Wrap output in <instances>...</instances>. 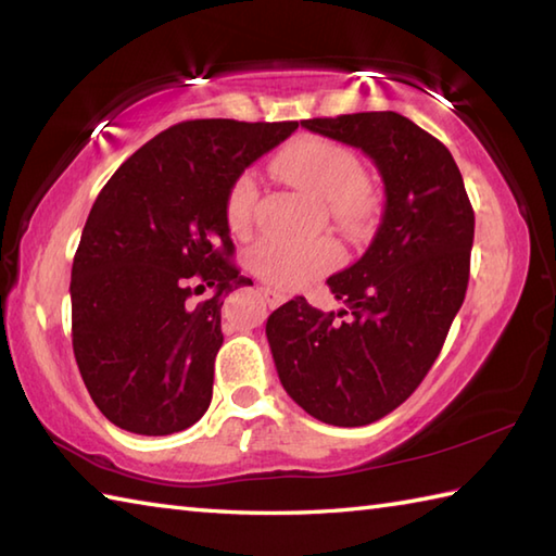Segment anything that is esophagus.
<instances>
[{"mask_svg":"<svg viewBox=\"0 0 556 556\" xmlns=\"http://www.w3.org/2000/svg\"><path fill=\"white\" fill-rule=\"evenodd\" d=\"M260 293H263V299L269 303V305H279V303H285V293H279V291H275V289H269V287H260Z\"/></svg>","mask_w":556,"mask_h":556,"instance_id":"obj_1","label":"esophagus"}]
</instances>
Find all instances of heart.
Wrapping results in <instances>:
<instances>
[{"instance_id":"1","label":"heart","mask_w":556,"mask_h":556,"mask_svg":"<svg viewBox=\"0 0 556 556\" xmlns=\"http://www.w3.org/2000/svg\"><path fill=\"white\" fill-rule=\"evenodd\" d=\"M277 172L301 191L329 200L334 219L346 231L358 233L368 227L375 198L365 186L361 160L334 140L305 136L277 157ZM260 188L253 174H241L224 200V217L233 233H243L253 224ZM251 267L257 277L281 289H301L337 265L339 248L327 241L265 239L251 251Z\"/></svg>"}]
</instances>
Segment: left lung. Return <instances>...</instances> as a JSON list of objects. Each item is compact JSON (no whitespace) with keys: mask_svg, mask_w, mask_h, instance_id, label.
Masks as SVG:
<instances>
[{"mask_svg":"<svg viewBox=\"0 0 556 556\" xmlns=\"http://www.w3.org/2000/svg\"><path fill=\"white\" fill-rule=\"evenodd\" d=\"M301 126L375 162L384 212L368 251L327 279L346 311L323 313L296 296L265 332L287 394L317 420L361 428L404 404L440 356L466 299L476 215L452 152L406 116L361 112Z\"/></svg>","mask_w":556,"mask_h":556,"instance_id":"8db88e82","label":"left lung"}]
</instances>
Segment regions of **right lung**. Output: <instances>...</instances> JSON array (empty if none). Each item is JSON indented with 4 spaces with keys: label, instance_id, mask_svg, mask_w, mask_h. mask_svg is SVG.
Instances as JSON below:
<instances>
[{
    "label": "right lung",
    "instance_id": "obj_1",
    "mask_svg": "<svg viewBox=\"0 0 556 556\" xmlns=\"http://www.w3.org/2000/svg\"><path fill=\"white\" fill-rule=\"evenodd\" d=\"M299 122H181L134 152L92 205L71 267V337L116 428H191L212 399L222 303L241 287L224 217L231 184ZM205 286L216 293L193 306Z\"/></svg>",
    "mask_w": 556,
    "mask_h": 556
}]
</instances>
